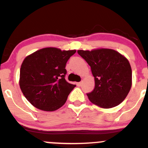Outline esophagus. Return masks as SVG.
<instances>
[{
  "instance_id": "obj_1",
  "label": "esophagus",
  "mask_w": 148,
  "mask_h": 148,
  "mask_svg": "<svg viewBox=\"0 0 148 148\" xmlns=\"http://www.w3.org/2000/svg\"><path fill=\"white\" fill-rule=\"evenodd\" d=\"M82 84V82H77V86H81Z\"/></svg>"
}]
</instances>
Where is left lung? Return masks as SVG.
Returning <instances> with one entry per match:
<instances>
[{
  "mask_svg": "<svg viewBox=\"0 0 148 148\" xmlns=\"http://www.w3.org/2000/svg\"><path fill=\"white\" fill-rule=\"evenodd\" d=\"M90 66L95 86L86 94L89 101L102 108H112L123 102L132 86V69L129 61L110 49L77 51Z\"/></svg>",
  "mask_w": 148,
  "mask_h": 148,
  "instance_id": "8db88e82",
  "label": "left lung"
}]
</instances>
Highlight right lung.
Wrapping results in <instances>:
<instances>
[{
	"instance_id": "obj_1",
	"label": "right lung",
	"mask_w": 148,
	"mask_h": 148,
	"mask_svg": "<svg viewBox=\"0 0 148 148\" xmlns=\"http://www.w3.org/2000/svg\"><path fill=\"white\" fill-rule=\"evenodd\" d=\"M76 50L41 49L26 56L20 70L19 85L25 97L36 108L52 112L65 104L76 86L65 79L67 61Z\"/></svg>"
}]
</instances>
